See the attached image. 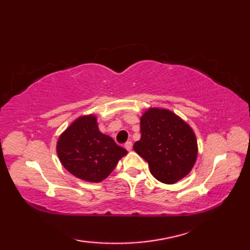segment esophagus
Returning a JSON list of instances; mask_svg holds the SVG:
<instances>
[{
    "label": "esophagus",
    "mask_w": 250,
    "mask_h": 250,
    "mask_svg": "<svg viewBox=\"0 0 250 250\" xmlns=\"http://www.w3.org/2000/svg\"><path fill=\"white\" fill-rule=\"evenodd\" d=\"M125 148L128 151H130L132 149V142H126L125 144Z\"/></svg>",
    "instance_id": "obj_1"
}]
</instances>
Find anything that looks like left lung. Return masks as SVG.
<instances>
[{"instance_id": "obj_1", "label": "left lung", "mask_w": 250, "mask_h": 250, "mask_svg": "<svg viewBox=\"0 0 250 250\" xmlns=\"http://www.w3.org/2000/svg\"><path fill=\"white\" fill-rule=\"evenodd\" d=\"M141 134L133 149L148 163L159 182L175 184L193 167L198 156L195 135L172 111L148 109L141 118Z\"/></svg>"}]
</instances>
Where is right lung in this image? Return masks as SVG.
Segmentation results:
<instances>
[{"instance_id": "1", "label": "right lung", "mask_w": 250, "mask_h": 250, "mask_svg": "<svg viewBox=\"0 0 250 250\" xmlns=\"http://www.w3.org/2000/svg\"><path fill=\"white\" fill-rule=\"evenodd\" d=\"M57 152L62 166L74 176L91 183L102 182L114 171L125 148L101 133L93 115L75 120L60 135Z\"/></svg>"}]
</instances>
